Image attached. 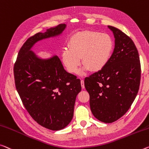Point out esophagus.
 I'll use <instances>...</instances> for the list:
<instances>
[{
  "label": "esophagus",
  "mask_w": 149,
  "mask_h": 149,
  "mask_svg": "<svg viewBox=\"0 0 149 149\" xmlns=\"http://www.w3.org/2000/svg\"><path fill=\"white\" fill-rule=\"evenodd\" d=\"M81 85L82 89H84V87H85V86H84V79H81Z\"/></svg>",
  "instance_id": "esophagus-1"
}]
</instances>
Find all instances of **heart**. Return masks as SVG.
Instances as JSON below:
<instances>
[{
    "label": "heart",
    "mask_w": 149,
    "mask_h": 149,
    "mask_svg": "<svg viewBox=\"0 0 149 149\" xmlns=\"http://www.w3.org/2000/svg\"><path fill=\"white\" fill-rule=\"evenodd\" d=\"M114 42L109 35L93 30L79 32L73 35L69 48L62 52V60L67 70L76 73L81 63L84 64L81 74L90 69L98 72L104 68L111 57Z\"/></svg>",
    "instance_id": "1"
}]
</instances>
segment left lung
<instances>
[{
    "mask_svg": "<svg viewBox=\"0 0 149 149\" xmlns=\"http://www.w3.org/2000/svg\"><path fill=\"white\" fill-rule=\"evenodd\" d=\"M115 37V48L104 68L86 77L91 111L106 123L117 121L131 107L139 91L141 63L133 41L121 30L108 26Z\"/></svg>",
    "mask_w": 149,
    "mask_h": 149,
    "instance_id": "8db88e82",
    "label": "left lung"
}]
</instances>
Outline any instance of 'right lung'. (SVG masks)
Returning <instances> with one entry per match:
<instances>
[{"mask_svg":"<svg viewBox=\"0 0 149 149\" xmlns=\"http://www.w3.org/2000/svg\"><path fill=\"white\" fill-rule=\"evenodd\" d=\"M65 24L30 37L22 45L14 65L16 90L32 119L45 128L58 131L72 121L81 82L64 70L58 56L42 60L30 49L36 42L60 34Z\"/></svg>","mask_w":149,"mask_h":149,"instance_id":"1","label":"right lung"}]
</instances>
